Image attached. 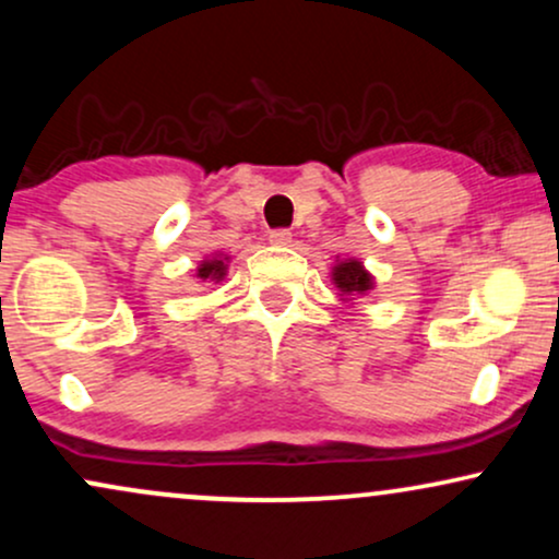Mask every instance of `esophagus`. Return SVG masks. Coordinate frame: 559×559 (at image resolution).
I'll use <instances>...</instances> for the list:
<instances>
[{"label": "esophagus", "instance_id": "1", "mask_svg": "<svg viewBox=\"0 0 559 559\" xmlns=\"http://www.w3.org/2000/svg\"><path fill=\"white\" fill-rule=\"evenodd\" d=\"M267 241L275 243V247H286V243L292 241V230H288V228H275V230H271V236H267Z\"/></svg>", "mask_w": 559, "mask_h": 559}]
</instances>
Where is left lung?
Instances as JSON below:
<instances>
[{"label": "left lung", "mask_w": 559, "mask_h": 559, "mask_svg": "<svg viewBox=\"0 0 559 559\" xmlns=\"http://www.w3.org/2000/svg\"><path fill=\"white\" fill-rule=\"evenodd\" d=\"M333 281H336V286L342 288L344 294H365L373 286L370 275L365 273V267L357 260L342 262V265L333 271Z\"/></svg>", "instance_id": "1"}]
</instances>
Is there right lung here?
<instances>
[{"label":"right lung","mask_w":559,"mask_h":559,"mask_svg":"<svg viewBox=\"0 0 559 559\" xmlns=\"http://www.w3.org/2000/svg\"><path fill=\"white\" fill-rule=\"evenodd\" d=\"M223 271H226L223 260H207L199 267V278H223Z\"/></svg>","instance_id":"1"}]
</instances>
